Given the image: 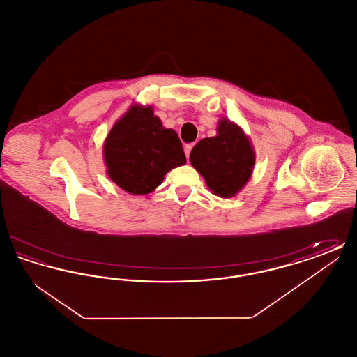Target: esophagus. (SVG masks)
<instances>
[{
  "label": "esophagus",
  "instance_id": "esophagus-1",
  "mask_svg": "<svg viewBox=\"0 0 357 357\" xmlns=\"http://www.w3.org/2000/svg\"><path fill=\"white\" fill-rule=\"evenodd\" d=\"M192 147H194V143H190V144H186V146H185V153H186L187 158L190 156V153H191Z\"/></svg>",
  "mask_w": 357,
  "mask_h": 357
}]
</instances>
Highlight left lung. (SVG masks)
<instances>
[{"label":"left lung","instance_id":"1","mask_svg":"<svg viewBox=\"0 0 357 357\" xmlns=\"http://www.w3.org/2000/svg\"><path fill=\"white\" fill-rule=\"evenodd\" d=\"M190 162L204 176L213 194L231 198L252 176L255 153L242 128L230 120L222 119L217 135L204 137L192 147Z\"/></svg>","mask_w":357,"mask_h":357}]
</instances>
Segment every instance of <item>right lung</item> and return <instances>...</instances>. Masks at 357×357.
<instances>
[{"label": "right lung", "instance_id": "add662e5", "mask_svg": "<svg viewBox=\"0 0 357 357\" xmlns=\"http://www.w3.org/2000/svg\"><path fill=\"white\" fill-rule=\"evenodd\" d=\"M102 153L111 181L134 195L151 192L169 171L186 163L178 134L162 126L150 105H132L114 124Z\"/></svg>", "mask_w": 357, "mask_h": 357}]
</instances>
